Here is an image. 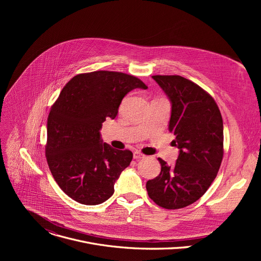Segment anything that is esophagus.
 <instances>
[{
	"instance_id": "34e87169",
	"label": "esophagus",
	"mask_w": 261,
	"mask_h": 261,
	"mask_svg": "<svg viewBox=\"0 0 261 261\" xmlns=\"http://www.w3.org/2000/svg\"><path fill=\"white\" fill-rule=\"evenodd\" d=\"M133 158L136 159V160H139V159L144 158V155L141 154V153H139V152H134V153H133Z\"/></svg>"
}]
</instances>
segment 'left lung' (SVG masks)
I'll list each match as a JSON object with an SVG mask.
<instances>
[{"label":"left lung","instance_id":"1","mask_svg":"<svg viewBox=\"0 0 261 261\" xmlns=\"http://www.w3.org/2000/svg\"><path fill=\"white\" fill-rule=\"evenodd\" d=\"M171 102L168 130L179 150L173 166L158 158L161 171L146 181L150 198L167 210L198 200L217 176L223 159V120L214 98L179 75L152 76Z\"/></svg>","mask_w":261,"mask_h":261}]
</instances>
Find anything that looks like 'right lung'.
<instances>
[{"instance_id":"1","label":"right lung","mask_w":261,"mask_h":261,"mask_svg":"<svg viewBox=\"0 0 261 261\" xmlns=\"http://www.w3.org/2000/svg\"><path fill=\"white\" fill-rule=\"evenodd\" d=\"M147 89L137 77L115 71L74 76L62 90L47 119L45 155L59 187L73 200L96 205L115 192V182L130 165L129 150L102 143L100 129L115 119L123 98L134 89Z\"/></svg>"}]
</instances>
